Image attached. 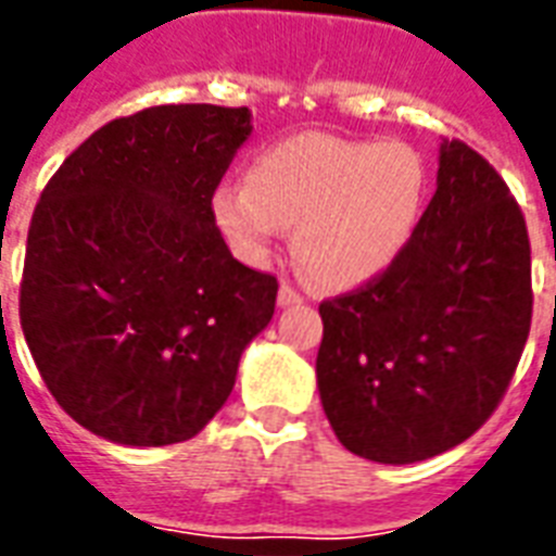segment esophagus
Returning <instances> with one entry per match:
<instances>
[{
    "mask_svg": "<svg viewBox=\"0 0 556 556\" xmlns=\"http://www.w3.org/2000/svg\"><path fill=\"white\" fill-rule=\"evenodd\" d=\"M277 303L282 305V308H288V305H300V303H303V294H300V291H296L294 286H288V282H282V286H279Z\"/></svg>",
    "mask_w": 556,
    "mask_h": 556,
    "instance_id": "1",
    "label": "esophagus"
}]
</instances>
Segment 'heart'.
I'll use <instances>...</instances> for the list:
<instances>
[{
	"instance_id": "obj_1",
	"label": "heart",
	"mask_w": 556,
	"mask_h": 556,
	"mask_svg": "<svg viewBox=\"0 0 556 556\" xmlns=\"http://www.w3.org/2000/svg\"><path fill=\"white\" fill-rule=\"evenodd\" d=\"M430 173L404 141L303 132L262 150L244 185L213 192V216L242 260L262 265L282 227L323 288H357L395 265L421 222Z\"/></svg>"
}]
</instances>
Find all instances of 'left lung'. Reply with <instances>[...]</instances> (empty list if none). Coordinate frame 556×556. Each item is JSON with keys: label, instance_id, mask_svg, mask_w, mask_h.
<instances>
[{"label": "left lung", "instance_id": "obj_1", "mask_svg": "<svg viewBox=\"0 0 556 556\" xmlns=\"http://www.w3.org/2000/svg\"><path fill=\"white\" fill-rule=\"evenodd\" d=\"M531 242L502 176L462 141L395 265L320 303L317 387L340 444L413 465L500 406L531 331Z\"/></svg>", "mask_w": 556, "mask_h": 556}]
</instances>
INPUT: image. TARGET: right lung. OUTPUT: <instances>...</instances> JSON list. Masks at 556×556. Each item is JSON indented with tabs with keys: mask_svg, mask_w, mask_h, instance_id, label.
I'll list each match as a JSON object with an SVG mask.
<instances>
[{
	"mask_svg": "<svg viewBox=\"0 0 556 556\" xmlns=\"http://www.w3.org/2000/svg\"><path fill=\"white\" fill-rule=\"evenodd\" d=\"M251 129L244 106L143 109L100 126L39 195L22 334L56 404L100 439H192L274 317L277 277L233 260L213 216Z\"/></svg>",
	"mask_w": 556,
	"mask_h": 556,
	"instance_id": "1",
	"label": "right lung"
}]
</instances>
